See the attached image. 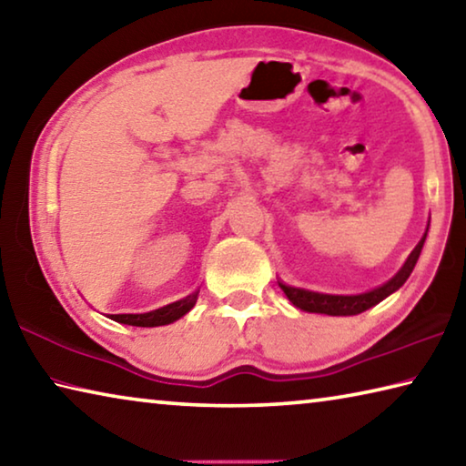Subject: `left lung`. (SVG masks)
<instances>
[{
	"label": "left lung",
	"instance_id": "1",
	"mask_svg": "<svg viewBox=\"0 0 466 466\" xmlns=\"http://www.w3.org/2000/svg\"><path fill=\"white\" fill-rule=\"evenodd\" d=\"M425 236H428V230H425L423 238L417 242V247L413 248L411 255L405 261V265L400 267V271L394 275L392 279H389L380 288H374L366 291V294H356V296H333V294H319V291H310V289H302V288H291L286 286V283H279V288L283 289V294L288 296V299L296 309L304 310V312H319V314H330V317H351V314H360L368 309H372L378 302H382L384 298H389L392 291H397L403 283L409 279L413 267L417 263V258L421 255Z\"/></svg>",
	"mask_w": 466,
	"mask_h": 466
}]
</instances>
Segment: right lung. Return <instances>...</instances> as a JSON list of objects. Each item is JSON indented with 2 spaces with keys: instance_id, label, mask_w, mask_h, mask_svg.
Returning <instances> with one entry per match:
<instances>
[{
  "instance_id": "right-lung-1",
  "label": "right lung",
  "mask_w": 466,
  "mask_h": 466,
  "mask_svg": "<svg viewBox=\"0 0 466 466\" xmlns=\"http://www.w3.org/2000/svg\"><path fill=\"white\" fill-rule=\"evenodd\" d=\"M197 294H188L187 298L178 299V302H172L162 306V309L152 310V312H144V314H110V319L121 322V325H131V327H162V325H170V322L178 320L180 317L193 309L197 302Z\"/></svg>"
}]
</instances>
